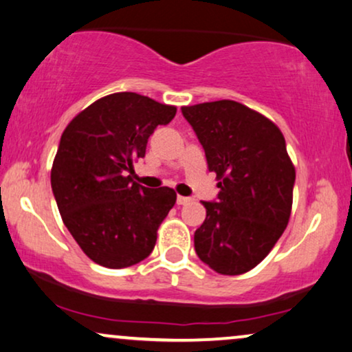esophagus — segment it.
Instances as JSON below:
<instances>
[{"label": "esophagus", "instance_id": "34e87169", "mask_svg": "<svg viewBox=\"0 0 352 352\" xmlns=\"http://www.w3.org/2000/svg\"><path fill=\"white\" fill-rule=\"evenodd\" d=\"M190 198H186V196H177V204L179 206H185V204H188L190 203Z\"/></svg>", "mask_w": 352, "mask_h": 352}]
</instances>
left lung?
<instances>
[{"label":"left lung","mask_w":352,"mask_h":352,"mask_svg":"<svg viewBox=\"0 0 352 352\" xmlns=\"http://www.w3.org/2000/svg\"><path fill=\"white\" fill-rule=\"evenodd\" d=\"M182 114L215 172L217 199L203 201L206 220L195 232L196 254L222 275L254 269L287 228L296 172L283 133L241 102L184 106Z\"/></svg>","instance_id":"obj_1"}]
</instances>
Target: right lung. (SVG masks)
Returning <instances> with one entry per match:
<instances>
[{
  "label": "right lung",
  "instance_id": "add662e5",
  "mask_svg": "<svg viewBox=\"0 0 352 352\" xmlns=\"http://www.w3.org/2000/svg\"><path fill=\"white\" fill-rule=\"evenodd\" d=\"M177 107L138 93H112L65 127L51 168L63 222L93 262L124 269L146 259L159 225L175 204L168 186L146 188L127 173L144 157L148 138Z\"/></svg>",
  "mask_w": 352,
  "mask_h": 352
}]
</instances>
